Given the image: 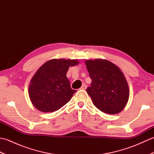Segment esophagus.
<instances>
[{
  "mask_svg": "<svg viewBox=\"0 0 154 154\" xmlns=\"http://www.w3.org/2000/svg\"><path fill=\"white\" fill-rule=\"evenodd\" d=\"M87 89V85L85 84H83V85H82V87H81V90H85Z\"/></svg>",
  "mask_w": 154,
  "mask_h": 154,
  "instance_id": "esophagus-1",
  "label": "esophagus"
}]
</instances>
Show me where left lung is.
Here are the masks:
<instances>
[{"mask_svg": "<svg viewBox=\"0 0 154 154\" xmlns=\"http://www.w3.org/2000/svg\"><path fill=\"white\" fill-rule=\"evenodd\" d=\"M85 63L92 80L87 92L94 105L104 113L120 112L129 98L128 85L122 72L107 60H87Z\"/></svg>", "mask_w": 154, "mask_h": 154, "instance_id": "left-lung-1", "label": "left lung"}]
</instances>
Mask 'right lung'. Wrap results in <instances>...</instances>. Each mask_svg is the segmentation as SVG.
<instances>
[{"label":"right lung","instance_id":"obj_1","mask_svg":"<svg viewBox=\"0 0 154 154\" xmlns=\"http://www.w3.org/2000/svg\"><path fill=\"white\" fill-rule=\"evenodd\" d=\"M79 63L75 60H51L39 69L30 81L29 96L33 105L44 112L60 109L76 92L66 77L69 66Z\"/></svg>","mask_w":154,"mask_h":154}]
</instances>
